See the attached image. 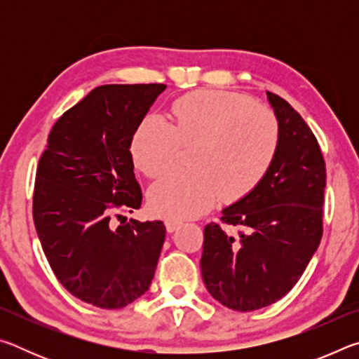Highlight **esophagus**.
<instances>
[{
    "mask_svg": "<svg viewBox=\"0 0 359 359\" xmlns=\"http://www.w3.org/2000/svg\"><path fill=\"white\" fill-rule=\"evenodd\" d=\"M165 224H166V229H168V233H174L175 229L180 228L182 222H179V220H166V222H165Z\"/></svg>",
    "mask_w": 359,
    "mask_h": 359,
    "instance_id": "34e87169",
    "label": "esophagus"
}]
</instances>
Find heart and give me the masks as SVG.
I'll return each instance as SVG.
<instances>
[{
  "label": "heart",
  "instance_id": "b5f03b06",
  "mask_svg": "<svg viewBox=\"0 0 359 359\" xmlns=\"http://www.w3.org/2000/svg\"><path fill=\"white\" fill-rule=\"evenodd\" d=\"M172 123L145 117L131 139L135 165L147 177L172 166L179 147H191L188 172H171L150 188L156 215L184 220L203 214L218 198L238 201L252 193L276 161L280 125L267 106L223 90H196L172 102Z\"/></svg>",
  "mask_w": 359,
  "mask_h": 359
}]
</instances>
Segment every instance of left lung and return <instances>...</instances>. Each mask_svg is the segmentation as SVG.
Instances as JSON below:
<instances>
[{
  "mask_svg": "<svg viewBox=\"0 0 359 359\" xmlns=\"http://www.w3.org/2000/svg\"><path fill=\"white\" fill-rule=\"evenodd\" d=\"M280 147L261 184L204 228L201 274L223 306L252 312L288 293L323 236L326 165L317 137L288 101L267 92Z\"/></svg>",
  "mask_w": 359,
  "mask_h": 359,
  "instance_id": "left-lung-1",
  "label": "left lung"
}]
</instances>
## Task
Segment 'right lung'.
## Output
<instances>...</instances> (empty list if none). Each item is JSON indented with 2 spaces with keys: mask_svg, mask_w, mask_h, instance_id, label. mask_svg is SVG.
<instances>
[{
  "mask_svg": "<svg viewBox=\"0 0 359 359\" xmlns=\"http://www.w3.org/2000/svg\"><path fill=\"white\" fill-rule=\"evenodd\" d=\"M165 83L101 85L52 126L36 171L33 220L58 282L101 309L149 290L166 228L126 222L141 208L131 139ZM121 220L117 225L113 218Z\"/></svg>",
  "mask_w": 359,
  "mask_h": 359,
  "instance_id": "obj_1",
  "label": "right lung"
}]
</instances>
